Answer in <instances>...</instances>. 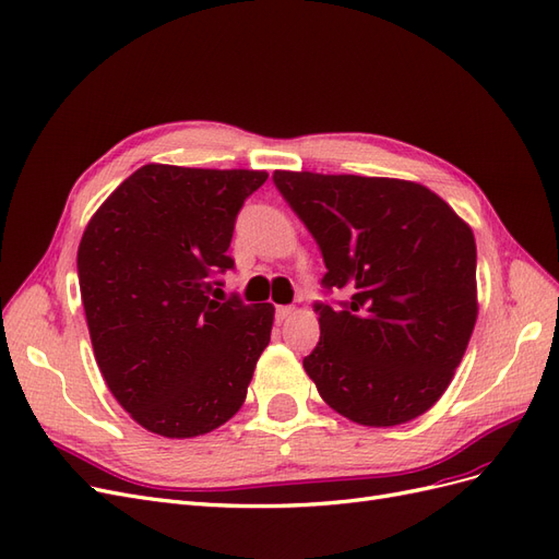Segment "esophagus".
Instances as JSON below:
<instances>
[{"label":"esophagus","mask_w":559,"mask_h":559,"mask_svg":"<svg viewBox=\"0 0 559 559\" xmlns=\"http://www.w3.org/2000/svg\"><path fill=\"white\" fill-rule=\"evenodd\" d=\"M292 314H294V308H292V306H277V308H275L277 321H284L286 317H292Z\"/></svg>","instance_id":"esophagus-1"}]
</instances>
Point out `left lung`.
<instances>
[{
    "label": "left lung",
    "instance_id": "1",
    "mask_svg": "<svg viewBox=\"0 0 559 559\" xmlns=\"http://www.w3.org/2000/svg\"><path fill=\"white\" fill-rule=\"evenodd\" d=\"M324 257L319 343L302 368L335 413L405 425L443 396L476 326V240L443 198L403 179L277 170Z\"/></svg>",
    "mask_w": 559,
    "mask_h": 559
}]
</instances>
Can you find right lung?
Here are the masks:
<instances>
[{
  "label": "right lung",
  "instance_id": "obj_1",
  "mask_svg": "<svg viewBox=\"0 0 559 559\" xmlns=\"http://www.w3.org/2000/svg\"><path fill=\"white\" fill-rule=\"evenodd\" d=\"M267 173L144 165L103 202L76 253L95 361L146 431L193 438L242 408L270 302L224 298L235 218Z\"/></svg>",
  "mask_w": 559,
  "mask_h": 559
}]
</instances>
